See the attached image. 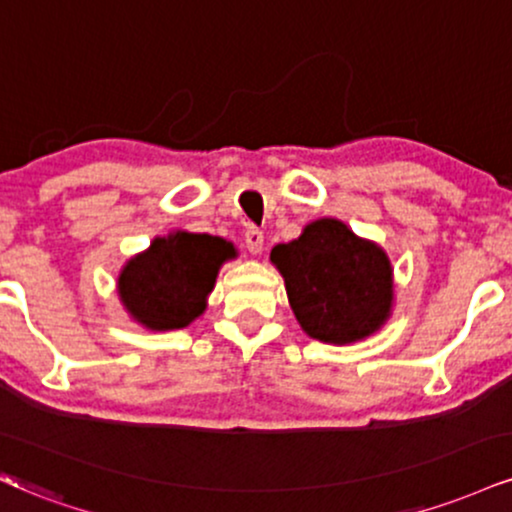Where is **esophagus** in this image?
<instances>
[{
  "mask_svg": "<svg viewBox=\"0 0 512 512\" xmlns=\"http://www.w3.org/2000/svg\"><path fill=\"white\" fill-rule=\"evenodd\" d=\"M245 248H248L252 255L262 252V248H264V233L260 229H255V226L245 231Z\"/></svg>",
  "mask_w": 512,
  "mask_h": 512,
  "instance_id": "1",
  "label": "esophagus"
}]
</instances>
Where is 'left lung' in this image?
<instances>
[{"label":"left lung","mask_w":512,"mask_h":512,"mask_svg":"<svg viewBox=\"0 0 512 512\" xmlns=\"http://www.w3.org/2000/svg\"><path fill=\"white\" fill-rule=\"evenodd\" d=\"M307 336L355 343L381 329L393 305V269L384 250L343 221L317 219L269 255Z\"/></svg>","instance_id":"8db88e82"}]
</instances>
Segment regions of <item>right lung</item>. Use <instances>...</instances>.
Wrapping results in <instances>:
<instances>
[{
    "instance_id": "obj_1",
    "label": "right lung",
    "mask_w": 512,
    "mask_h": 512,
    "mask_svg": "<svg viewBox=\"0 0 512 512\" xmlns=\"http://www.w3.org/2000/svg\"><path fill=\"white\" fill-rule=\"evenodd\" d=\"M236 257L229 240L176 231L155 238L119 274V298L135 322L152 331L183 329L207 307L219 267Z\"/></svg>"
}]
</instances>
